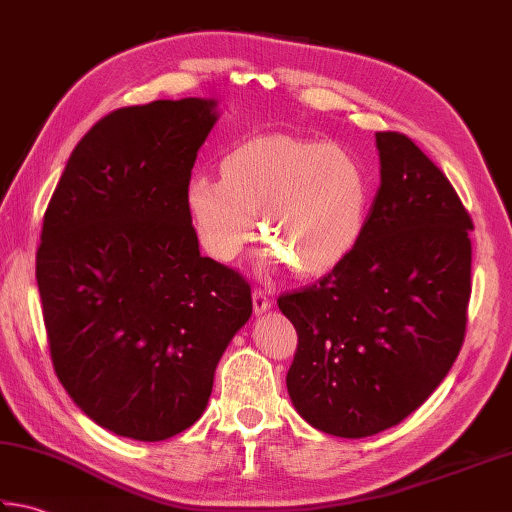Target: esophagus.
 I'll return each mask as SVG.
<instances>
[{"label": "esophagus", "instance_id": "esophagus-1", "mask_svg": "<svg viewBox=\"0 0 512 512\" xmlns=\"http://www.w3.org/2000/svg\"><path fill=\"white\" fill-rule=\"evenodd\" d=\"M252 301H254V312L256 314H263V312L269 310V307H272V298H269V294L265 292V289H260V287L254 289Z\"/></svg>", "mask_w": 512, "mask_h": 512}]
</instances>
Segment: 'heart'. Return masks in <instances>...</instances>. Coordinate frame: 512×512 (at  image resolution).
Segmentation results:
<instances>
[{"label":"heart","mask_w":512,"mask_h":512,"mask_svg":"<svg viewBox=\"0 0 512 512\" xmlns=\"http://www.w3.org/2000/svg\"><path fill=\"white\" fill-rule=\"evenodd\" d=\"M368 205V171L350 149L287 133L238 142L220 160V178L196 173L185 189L191 227L211 258L231 263L243 254L260 209L267 260H287L307 276L352 252Z\"/></svg>","instance_id":"1"}]
</instances>
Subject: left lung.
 Returning a JSON list of instances; mask_svg holds the SVG:
<instances>
[{
  "instance_id": "obj_1",
  "label": "left lung",
  "mask_w": 512,
  "mask_h": 512,
  "mask_svg": "<svg viewBox=\"0 0 512 512\" xmlns=\"http://www.w3.org/2000/svg\"><path fill=\"white\" fill-rule=\"evenodd\" d=\"M381 185L359 243L321 281L283 294L298 334L287 390L310 426L361 439L397 426L464 345L472 218L408 136L376 133Z\"/></svg>"
}]
</instances>
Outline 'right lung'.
Returning a JSON list of instances; mask_svg holds the SVG:
<instances>
[{"label": "right lung", "mask_w": 512, "mask_h": 512, "mask_svg": "<svg viewBox=\"0 0 512 512\" xmlns=\"http://www.w3.org/2000/svg\"><path fill=\"white\" fill-rule=\"evenodd\" d=\"M214 109L185 98L104 115L46 207L35 276L53 368L77 408L120 437L194 426L252 316V287L200 256L185 207Z\"/></svg>", "instance_id": "right-lung-1"}]
</instances>
